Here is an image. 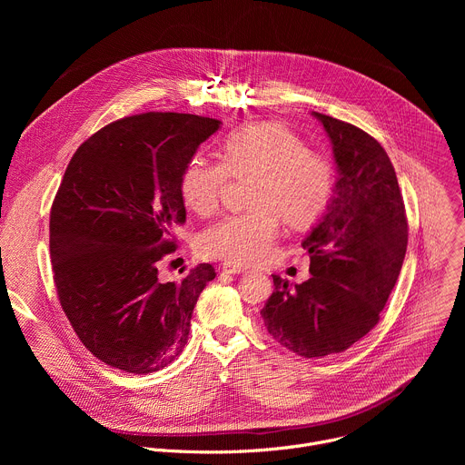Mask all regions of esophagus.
Segmentation results:
<instances>
[{
    "label": "esophagus",
    "mask_w": 465,
    "mask_h": 465,
    "mask_svg": "<svg viewBox=\"0 0 465 465\" xmlns=\"http://www.w3.org/2000/svg\"><path fill=\"white\" fill-rule=\"evenodd\" d=\"M223 271H224L226 274H244V272H248V269L242 267V264H233V262L223 264Z\"/></svg>",
    "instance_id": "34e87169"
}]
</instances>
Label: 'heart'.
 I'll use <instances>...</instances> for the list:
<instances>
[{"instance_id": "1", "label": "heart", "mask_w": 465, "mask_h": 465, "mask_svg": "<svg viewBox=\"0 0 465 465\" xmlns=\"http://www.w3.org/2000/svg\"><path fill=\"white\" fill-rule=\"evenodd\" d=\"M223 163L194 154L180 174V196L196 215H212L228 173L252 174L246 191L250 208L226 215L198 239L201 253L233 264H257L271 255L282 230L307 226L327 208L335 174L331 162L305 147L303 140L276 121L233 128L221 142Z\"/></svg>"}]
</instances>
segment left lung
I'll return each instance as SVG.
<instances>
[{"mask_svg":"<svg viewBox=\"0 0 465 465\" xmlns=\"http://www.w3.org/2000/svg\"><path fill=\"white\" fill-rule=\"evenodd\" d=\"M333 147V196L302 241L311 278L291 285L272 276L261 316L267 331L305 359L346 351L375 327L400 278L409 242L393 165L364 130L312 112Z\"/></svg>","mask_w":465,"mask_h":465,"instance_id":"obj_1","label":"left lung"}]
</instances>
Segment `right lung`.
Here are the masks:
<instances>
[{
    "label": "right lung",
    "mask_w": 465,
    "mask_h": 465,
    "mask_svg": "<svg viewBox=\"0 0 465 465\" xmlns=\"http://www.w3.org/2000/svg\"><path fill=\"white\" fill-rule=\"evenodd\" d=\"M221 121L149 112L114 121L74 154L49 217L60 305L104 364L153 373L187 344L198 296L215 269L203 262L174 283L158 261L185 223L180 174Z\"/></svg>",
    "instance_id": "obj_1"
}]
</instances>
